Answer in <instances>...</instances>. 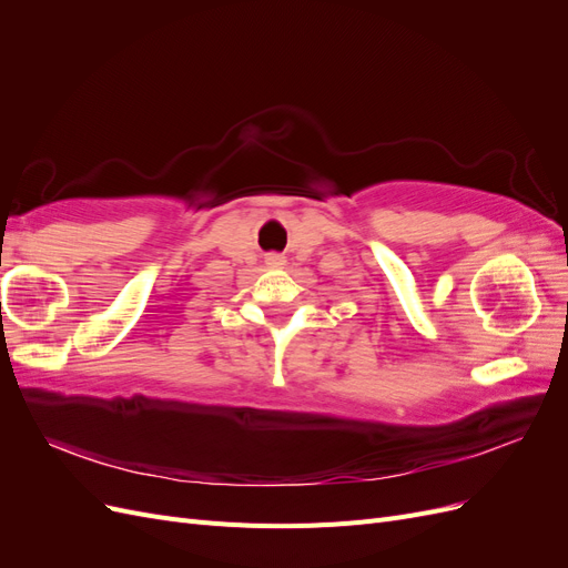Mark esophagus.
Returning a JSON list of instances; mask_svg holds the SVG:
<instances>
[{"label":"esophagus","mask_w":568,"mask_h":568,"mask_svg":"<svg viewBox=\"0 0 568 568\" xmlns=\"http://www.w3.org/2000/svg\"><path fill=\"white\" fill-rule=\"evenodd\" d=\"M265 263H267L270 267H284V265H286V257H284L282 253H267Z\"/></svg>","instance_id":"1"}]
</instances>
